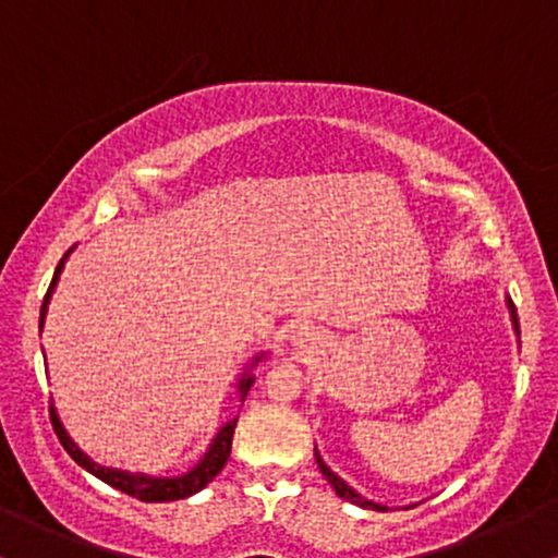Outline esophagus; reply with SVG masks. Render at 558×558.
<instances>
[{
  "instance_id": "obj_1",
  "label": "esophagus",
  "mask_w": 558,
  "mask_h": 558,
  "mask_svg": "<svg viewBox=\"0 0 558 558\" xmlns=\"http://www.w3.org/2000/svg\"><path fill=\"white\" fill-rule=\"evenodd\" d=\"M291 343L296 345V349H317V345H323V336L315 328H299L296 332L291 336Z\"/></svg>"
}]
</instances>
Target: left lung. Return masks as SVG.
<instances>
[{
    "mask_svg": "<svg viewBox=\"0 0 558 558\" xmlns=\"http://www.w3.org/2000/svg\"><path fill=\"white\" fill-rule=\"evenodd\" d=\"M506 306H509L511 325H514V332H517V338H520V319H517V310H514V304H511V299H509V296H506ZM315 459H317V466H319V472H323L325 480H328V483L332 485V488H336L338 496L345 498V501H349V504H356V506H362V509H373V511H388V506H383V504H375V501H369V498L360 496V493H356L354 488H351V485L345 483V480L338 477L336 472H332L330 466L323 462V457H319L317 446H315Z\"/></svg>",
    "mask_w": 558,
    "mask_h": 558,
    "instance_id": "8db88e82",
    "label": "left lung"
}]
</instances>
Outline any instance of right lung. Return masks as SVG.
I'll use <instances>...</instances> for the list:
<instances>
[{"mask_svg":"<svg viewBox=\"0 0 558 558\" xmlns=\"http://www.w3.org/2000/svg\"><path fill=\"white\" fill-rule=\"evenodd\" d=\"M73 252V248H70ZM70 252L65 257L60 259V265H57L54 270V278H52V286H49L47 296H44V304H41V317H38V328H44V319H47V310H49V301H52V293L57 288V280H60L62 275V267H65V259L70 257ZM267 351H262V354L254 356L252 362L243 367V373L239 375V380H235V390H239V399L243 401L246 399L248 388L254 386V367L265 360ZM235 422L239 417H233L226 425L220 427V430L215 433L213 444L207 446V451H204V457L198 459V462L191 466L189 472H183V475L178 477H151V475H144V472H125V470H114V466H101L96 464L94 459H88L86 453L81 451L78 446H75V440L70 438L65 427H62L60 417H57V409L52 407V425H54V433L57 438H60V444L65 451L73 457L75 464H81L83 470L92 472L94 477H99L101 483L112 485V488L128 493V496L138 498V501H146V504H157V501H178V498H189L198 493L202 488H207L209 483L217 477V472L222 470L230 457V446H233V433H235Z\"/></svg>","mask_w":558,"mask_h":558,"instance_id":"obj_1","label":"right lung"}]
</instances>
